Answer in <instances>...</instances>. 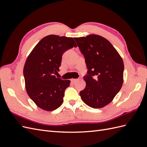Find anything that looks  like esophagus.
Wrapping results in <instances>:
<instances>
[{
  "label": "esophagus",
  "instance_id": "34e87169",
  "mask_svg": "<svg viewBox=\"0 0 147 147\" xmlns=\"http://www.w3.org/2000/svg\"><path fill=\"white\" fill-rule=\"evenodd\" d=\"M78 80H79V79H72V80H71V81H72L73 83L77 82H78Z\"/></svg>",
  "mask_w": 147,
  "mask_h": 147
}]
</instances>
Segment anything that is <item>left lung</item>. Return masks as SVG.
<instances>
[{"label": "left lung", "instance_id": "1", "mask_svg": "<svg viewBox=\"0 0 147 147\" xmlns=\"http://www.w3.org/2000/svg\"><path fill=\"white\" fill-rule=\"evenodd\" d=\"M74 39L84 55L88 69L84 77L86 87L80 95L91 107H104L113 100L122 87V57L108 40L100 35L91 34Z\"/></svg>", "mask_w": 147, "mask_h": 147}]
</instances>
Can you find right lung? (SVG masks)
Returning <instances> with one entry per match:
<instances>
[{
  "mask_svg": "<svg viewBox=\"0 0 147 147\" xmlns=\"http://www.w3.org/2000/svg\"><path fill=\"white\" fill-rule=\"evenodd\" d=\"M77 47L72 37L49 35L35 45L27 57L23 69L26 90L39 108L53 111L63 104L70 81L56 77L55 74L59 70L64 53Z\"/></svg>",
  "mask_w": 147,
  "mask_h": 147,
  "instance_id": "right-lung-1",
  "label": "right lung"
}]
</instances>
